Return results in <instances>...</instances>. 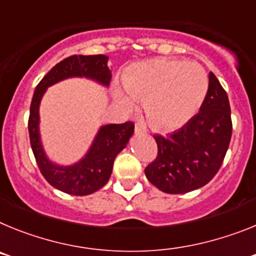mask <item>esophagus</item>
<instances>
[{"instance_id":"34e87169","label":"esophagus","mask_w":256,"mask_h":256,"mask_svg":"<svg viewBox=\"0 0 256 256\" xmlns=\"http://www.w3.org/2000/svg\"><path fill=\"white\" fill-rule=\"evenodd\" d=\"M134 132L137 133V134H142V133L148 132V128H146L144 122H137V123H136Z\"/></svg>"}]
</instances>
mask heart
Instances as JSON below:
<instances>
[{"label":"heart","mask_w":256,"mask_h":256,"mask_svg":"<svg viewBox=\"0 0 256 256\" xmlns=\"http://www.w3.org/2000/svg\"><path fill=\"white\" fill-rule=\"evenodd\" d=\"M126 92L115 90V100L124 108L144 102V112L156 130H178L198 114L209 91L206 70L198 62L154 58L136 64L123 76Z\"/></svg>","instance_id":"1"}]
</instances>
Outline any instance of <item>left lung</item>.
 Returning <instances> with one entry per match:
<instances>
[{"label":"left lung","mask_w":256,"mask_h":256,"mask_svg":"<svg viewBox=\"0 0 256 256\" xmlns=\"http://www.w3.org/2000/svg\"><path fill=\"white\" fill-rule=\"evenodd\" d=\"M232 136L227 92L209 73V91L200 112L166 137L155 134L158 155L146 166L148 180L166 194H186L205 186L218 173Z\"/></svg>","instance_id":"obj_1"}]
</instances>
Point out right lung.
Instances as JSON below:
<instances>
[{
  "label": "right lung",
  "mask_w": 256,
  "mask_h": 256,
  "mask_svg": "<svg viewBox=\"0 0 256 256\" xmlns=\"http://www.w3.org/2000/svg\"><path fill=\"white\" fill-rule=\"evenodd\" d=\"M70 76H87L104 86L112 80V70L108 68V56L105 55H73L64 58L50 70L36 87L29 112L28 130L30 146L36 162L44 180L60 191L76 196L91 195L108 183L112 176V164L116 155L123 150L134 132V124L126 122L123 124H108L101 126L87 155L72 166H58L52 164L40 140V98L47 87Z\"/></svg>",
  "instance_id": "add662e5"
}]
</instances>
